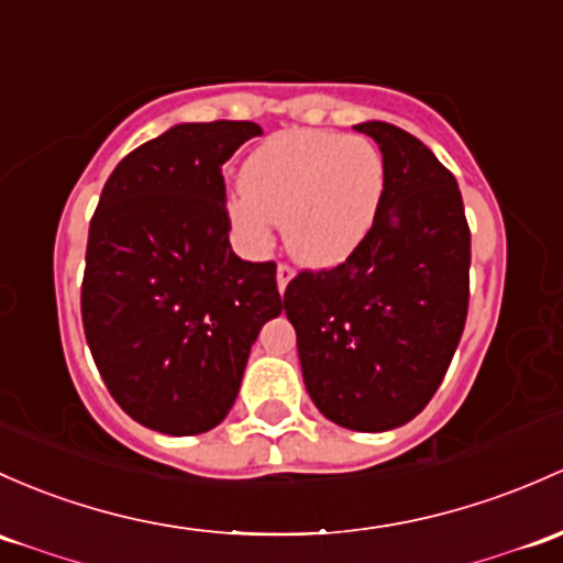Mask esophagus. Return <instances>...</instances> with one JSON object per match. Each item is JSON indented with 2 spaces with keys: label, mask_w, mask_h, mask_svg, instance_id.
Returning a JSON list of instances; mask_svg holds the SVG:
<instances>
[{
  "label": "esophagus",
  "mask_w": 563,
  "mask_h": 563,
  "mask_svg": "<svg viewBox=\"0 0 563 563\" xmlns=\"http://www.w3.org/2000/svg\"><path fill=\"white\" fill-rule=\"evenodd\" d=\"M291 277H294L291 266H288V264H277V291L286 294V288H288V283H291Z\"/></svg>",
  "instance_id": "esophagus-1"
}]
</instances>
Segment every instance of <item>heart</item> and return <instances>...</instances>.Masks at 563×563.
<instances>
[{
	"label": "heart",
	"mask_w": 563,
	"mask_h": 563,
	"mask_svg": "<svg viewBox=\"0 0 563 563\" xmlns=\"http://www.w3.org/2000/svg\"><path fill=\"white\" fill-rule=\"evenodd\" d=\"M386 191V158L366 137L291 129L269 137L242 167V191L229 199L234 232L266 247L275 221L307 266L345 262L369 234Z\"/></svg>",
	"instance_id": "b5f03b06"
}]
</instances>
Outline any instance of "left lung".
Instances as JSON below:
<instances>
[{
  "instance_id": "left-lung-1",
  "label": "left lung",
  "mask_w": 563,
  "mask_h": 563,
  "mask_svg": "<svg viewBox=\"0 0 563 563\" xmlns=\"http://www.w3.org/2000/svg\"><path fill=\"white\" fill-rule=\"evenodd\" d=\"M386 158L369 234L342 264L305 269L283 294L301 377L329 421L388 431L440 388L470 310V223L459 183L405 129L358 123Z\"/></svg>"
}]
</instances>
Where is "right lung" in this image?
Returning <instances> with one entry per match:
<instances>
[{
	"label": "right lung",
	"instance_id": "obj_1",
	"mask_svg": "<svg viewBox=\"0 0 563 563\" xmlns=\"http://www.w3.org/2000/svg\"><path fill=\"white\" fill-rule=\"evenodd\" d=\"M258 134L251 121L177 123L112 169L88 227V347L121 410L162 434L229 416L251 345L283 312L275 262L229 245L223 164Z\"/></svg>",
	"mask_w": 563,
	"mask_h": 563
}]
</instances>
